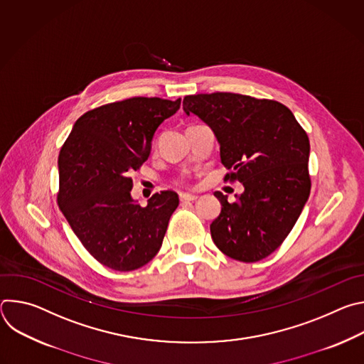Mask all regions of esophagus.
<instances>
[{
    "instance_id": "esophagus-1",
    "label": "esophagus",
    "mask_w": 364,
    "mask_h": 364,
    "mask_svg": "<svg viewBox=\"0 0 364 364\" xmlns=\"http://www.w3.org/2000/svg\"><path fill=\"white\" fill-rule=\"evenodd\" d=\"M180 200H181L183 203H186V201H194V200H197V196H196V194H190V193H180Z\"/></svg>"
}]
</instances>
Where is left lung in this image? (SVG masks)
Here are the masks:
<instances>
[{
	"instance_id": "1",
	"label": "left lung",
	"mask_w": 364,
	"mask_h": 364,
	"mask_svg": "<svg viewBox=\"0 0 364 364\" xmlns=\"http://www.w3.org/2000/svg\"><path fill=\"white\" fill-rule=\"evenodd\" d=\"M186 115L213 131L220 161L245 190L235 203L216 191L220 215L212 222L215 245L240 262L271 255L296 223L309 197V141L282 103L237 93L190 95Z\"/></svg>"
}]
</instances>
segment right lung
I'll return each instance as SVG.
<instances>
[{
    "mask_svg": "<svg viewBox=\"0 0 364 364\" xmlns=\"http://www.w3.org/2000/svg\"><path fill=\"white\" fill-rule=\"evenodd\" d=\"M181 99L131 97L82 115L59 154V207L87 252L115 271H134L159 253L178 194L131 196L129 173L149 154L155 131Z\"/></svg>",
    "mask_w": 364,
    "mask_h": 364,
    "instance_id": "1",
    "label": "right lung"
}]
</instances>
